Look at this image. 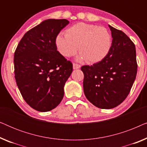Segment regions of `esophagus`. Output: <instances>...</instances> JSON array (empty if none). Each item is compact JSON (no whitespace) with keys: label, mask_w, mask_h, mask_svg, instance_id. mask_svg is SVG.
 <instances>
[{"label":"esophagus","mask_w":147,"mask_h":147,"mask_svg":"<svg viewBox=\"0 0 147 147\" xmlns=\"http://www.w3.org/2000/svg\"><path fill=\"white\" fill-rule=\"evenodd\" d=\"M80 67V65L78 63H73V68L74 69H79Z\"/></svg>","instance_id":"34e87169"}]
</instances>
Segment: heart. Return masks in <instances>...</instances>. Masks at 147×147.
<instances>
[{"label": "heart", "mask_w": 147, "mask_h": 147, "mask_svg": "<svg viewBox=\"0 0 147 147\" xmlns=\"http://www.w3.org/2000/svg\"><path fill=\"white\" fill-rule=\"evenodd\" d=\"M55 43L64 57L74 55L79 47L80 59L94 63L102 61L107 55L111 48L112 38L106 28L78 23L66 30L65 37L58 35Z\"/></svg>", "instance_id": "1"}]
</instances>
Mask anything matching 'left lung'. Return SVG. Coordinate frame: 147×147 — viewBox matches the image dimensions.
<instances>
[{
  "label": "left lung",
  "mask_w": 147,
  "mask_h": 147,
  "mask_svg": "<svg viewBox=\"0 0 147 147\" xmlns=\"http://www.w3.org/2000/svg\"><path fill=\"white\" fill-rule=\"evenodd\" d=\"M113 38L109 52L102 61L82 66L84 92L92 104L110 109L126 99L137 73L135 45L120 30L109 25Z\"/></svg>",
  "instance_id": "1"
}]
</instances>
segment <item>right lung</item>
<instances>
[{
	"mask_svg": "<svg viewBox=\"0 0 147 147\" xmlns=\"http://www.w3.org/2000/svg\"><path fill=\"white\" fill-rule=\"evenodd\" d=\"M69 21L47 19L30 29L14 54L15 78L25 101L32 108L47 112L59 105L73 65L57 51L58 34Z\"/></svg>",
	"mask_w": 147,
	"mask_h": 147,
	"instance_id": "right-lung-1",
	"label": "right lung"
}]
</instances>
